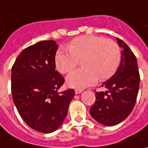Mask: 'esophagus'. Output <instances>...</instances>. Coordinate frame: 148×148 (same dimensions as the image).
I'll return each instance as SVG.
<instances>
[{
	"label": "esophagus",
	"instance_id": "34e87169",
	"mask_svg": "<svg viewBox=\"0 0 148 148\" xmlns=\"http://www.w3.org/2000/svg\"><path fill=\"white\" fill-rule=\"evenodd\" d=\"M82 89H76V90H75V93H76V94H80V93L82 92Z\"/></svg>",
	"mask_w": 148,
	"mask_h": 148
}]
</instances>
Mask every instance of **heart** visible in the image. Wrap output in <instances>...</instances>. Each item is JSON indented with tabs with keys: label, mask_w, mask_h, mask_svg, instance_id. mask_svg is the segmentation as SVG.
Returning <instances> with one entry per match:
<instances>
[{
	"label": "heart",
	"mask_w": 148,
	"mask_h": 148,
	"mask_svg": "<svg viewBox=\"0 0 148 148\" xmlns=\"http://www.w3.org/2000/svg\"><path fill=\"white\" fill-rule=\"evenodd\" d=\"M82 59L84 68L71 72L66 78L70 86L84 88L99 80H106L117 71L121 50L113 39L96 35L81 36L71 41L68 49H60L55 56L57 69L69 73Z\"/></svg>",
	"instance_id": "b5f03b06"
}]
</instances>
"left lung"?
Masks as SVG:
<instances>
[{
    "mask_svg": "<svg viewBox=\"0 0 148 148\" xmlns=\"http://www.w3.org/2000/svg\"><path fill=\"white\" fill-rule=\"evenodd\" d=\"M121 62L116 73L102 85L106 91L95 92V101L90 109V115L97 122L107 126L121 123L134 109L138 93L140 75L134 53L123 41Z\"/></svg>",
    "mask_w": 148,
    "mask_h": 148,
    "instance_id": "1",
    "label": "left lung"
}]
</instances>
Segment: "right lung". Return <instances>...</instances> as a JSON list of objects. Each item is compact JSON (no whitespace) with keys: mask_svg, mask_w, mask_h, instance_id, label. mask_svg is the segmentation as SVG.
Masks as SVG:
<instances>
[{"mask_svg":"<svg viewBox=\"0 0 148 148\" xmlns=\"http://www.w3.org/2000/svg\"><path fill=\"white\" fill-rule=\"evenodd\" d=\"M58 49L53 40L25 49L11 69V93L22 119L38 132L49 134L61 126L75 95L74 89L58 92L65 79L55 70Z\"/></svg>","mask_w":148,"mask_h":148,"instance_id":"1","label":"right lung"}]
</instances>
